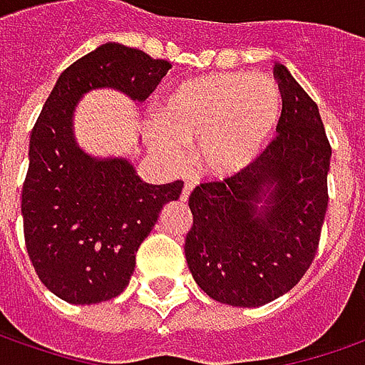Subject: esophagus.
I'll list each match as a JSON object with an SVG mask.
<instances>
[{
	"label": "esophagus",
	"instance_id": "obj_1",
	"mask_svg": "<svg viewBox=\"0 0 365 365\" xmlns=\"http://www.w3.org/2000/svg\"><path fill=\"white\" fill-rule=\"evenodd\" d=\"M192 188H195V180H187V182H185V188H182V195H180V200H187Z\"/></svg>",
	"mask_w": 365,
	"mask_h": 365
}]
</instances>
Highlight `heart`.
I'll list each match as a JSON object with an SVG mask.
<instances>
[{
  "mask_svg": "<svg viewBox=\"0 0 365 365\" xmlns=\"http://www.w3.org/2000/svg\"><path fill=\"white\" fill-rule=\"evenodd\" d=\"M282 97L262 75L212 73L180 83L158 105L155 149L177 165L195 147L200 167L218 178L255 163L280 119Z\"/></svg>",
  "mask_w": 365,
  "mask_h": 365,
  "instance_id": "obj_1",
  "label": "heart"
}]
</instances>
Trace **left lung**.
Returning <instances> with one entry per match:
<instances>
[{
    "label": "left lung",
    "mask_w": 365,
    "mask_h": 365,
    "mask_svg": "<svg viewBox=\"0 0 365 365\" xmlns=\"http://www.w3.org/2000/svg\"><path fill=\"white\" fill-rule=\"evenodd\" d=\"M274 77L282 95L278 135L242 173L188 197L192 278L212 300L240 308L272 302L302 280L328 208L331 147L318 105L280 63Z\"/></svg>",
    "instance_id": "left-lung-1"
}]
</instances>
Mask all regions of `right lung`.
Wrapping results in <instances>:
<instances>
[{
    "label": "right lung",
    "mask_w": 365,
    "mask_h": 365,
    "mask_svg": "<svg viewBox=\"0 0 365 365\" xmlns=\"http://www.w3.org/2000/svg\"><path fill=\"white\" fill-rule=\"evenodd\" d=\"M170 69L119 43L83 55L59 75L29 140L21 190L25 248L39 280L69 304H97L129 286L135 255L182 180L147 185L125 158H93L73 139L83 93L113 87L145 101Z\"/></svg>",
    "instance_id": "obj_1"
}]
</instances>
